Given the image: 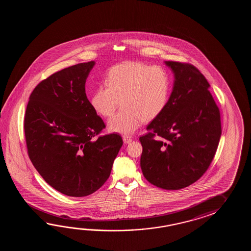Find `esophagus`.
<instances>
[{
  "mask_svg": "<svg viewBox=\"0 0 251 251\" xmlns=\"http://www.w3.org/2000/svg\"><path fill=\"white\" fill-rule=\"evenodd\" d=\"M132 137H130V136H128V135H125L123 136V141L125 144H129V143H131L132 142Z\"/></svg>",
  "mask_w": 251,
  "mask_h": 251,
  "instance_id": "esophagus-1",
  "label": "esophagus"
}]
</instances>
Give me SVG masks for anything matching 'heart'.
I'll list each match as a JSON object with an SVG mask.
<instances>
[{"label":"heart","instance_id":"1","mask_svg":"<svg viewBox=\"0 0 251 251\" xmlns=\"http://www.w3.org/2000/svg\"><path fill=\"white\" fill-rule=\"evenodd\" d=\"M168 73L141 62H126L109 70L107 85L97 88L91 106L105 118H111L119 104L122 109L109 120L108 128L122 134H132L143 122L158 118L170 96Z\"/></svg>","mask_w":251,"mask_h":251}]
</instances>
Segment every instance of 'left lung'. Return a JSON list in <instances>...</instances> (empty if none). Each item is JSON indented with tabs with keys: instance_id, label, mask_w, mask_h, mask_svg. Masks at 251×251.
I'll return each mask as SVG.
<instances>
[{
	"instance_id": "1",
	"label": "left lung",
	"mask_w": 251,
	"mask_h": 251,
	"mask_svg": "<svg viewBox=\"0 0 251 251\" xmlns=\"http://www.w3.org/2000/svg\"><path fill=\"white\" fill-rule=\"evenodd\" d=\"M175 75L167 106L139 140L141 169L156 187L177 190L207 171L222 134L221 115L210 84L192 64L166 61Z\"/></svg>"
}]
</instances>
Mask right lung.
<instances>
[{
    "instance_id": "add662e5",
    "label": "right lung",
    "mask_w": 251,
    "mask_h": 251,
    "mask_svg": "<svg viewBox=\"0 0 251 251\" xmlns=\"http://www.w3.org/2000/svg\"><path fill=\"white\" fill-rule=\"evenodd\" d=\"M94 61L50 75L33 90L24 132L27 154L45 181L69 197H86L109 177L123 145L106 127L87 99L85 82Z\"/></svg>"
}]
</instances>
